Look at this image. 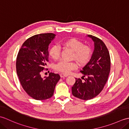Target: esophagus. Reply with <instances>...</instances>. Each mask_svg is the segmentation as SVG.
<instances>
[{"mask_svg": "<svg viewBox=\"0 0 129 129\" xmlns=\"http://www.w3.org/2000/svg\"><path fill=\"white\" fill-rule=\"evenodd\" d=\"M60 77L61 78H64V77H67L68 76V75H66V74H63V73H61L60 74Z\"/></svg>", "mask_w": 129, "mask_h": 129, "instance_id": "esophagus-1", "label": "esophagus"}]
</instances>
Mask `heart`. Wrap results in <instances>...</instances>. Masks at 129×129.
I'll return each mask as SVG.
<instances>
[{"mask_svg":"<svg viewBox=\"0 0 129 129\" xmlns=\"http://www.w3.org/2000/svg\"><path fill=\"white\" fill-rule=\"evenodd\" d=\"M62 44L73 51V59H75L80 65L85 64L89 61L92 54L91 49L89 46L84 45L81 41L75 38H69L63 41ZM60 53V48L56 45L52 46L49 50V55L55 60L59 59ZM76 68V64L74 61H61L55 66L56 70L65 74H68Z\"/></svg>","mask_w":129,"mask_h":129,"instance_id":"b5f03b06","label":"heart"}]
</instances>
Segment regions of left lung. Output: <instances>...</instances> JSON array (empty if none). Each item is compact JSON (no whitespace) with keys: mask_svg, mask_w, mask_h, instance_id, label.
Listing matches in <instances>:
<instances>
[{"mask_svg":"<svg viewBox=\"0 0 129 129\" xmlns=\"http://www.w3.org/2000/svg\"><path fill=\"white\" fill-rule=\"evenodd\" d=\"M87 37L94 42V50L90 61L80 71L83 74L81 79L84 80L75 78L72 87L75 97L85 100L91 99L102 91L108 80L111 65L110 54L104 43L91 35Z\"/></svg>","mask_w":129,"mask_h":129,"instance_id":"left-lung-1","label":"left lung"}]
</instances>
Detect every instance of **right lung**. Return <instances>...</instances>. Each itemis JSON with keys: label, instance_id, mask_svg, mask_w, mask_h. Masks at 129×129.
<instances>
[{"label": "right lung", "instance_id": "1", "mask_svg": "<svg viewBox=\"0 0 129 129\" xmlns=\"http://www.w3.org/2000/svg\"><path fill=\"white\" fill-rule=\"evenodd\" d=\"M55 35L53 33L34 35L23 43L18 54L16 69L19 81L25 92L35 100L50 98L60 79L58 74L54 73L49 74L48 77L41 76L49 61V45Z\"/></svg>", "mask_w": 129, "mask_h": 129}]
</instances>
